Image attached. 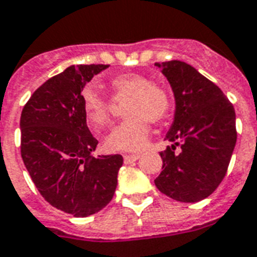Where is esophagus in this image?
Returning <instances> with one entry per match:
<instances>
[{
	"instance_id": "esophagus-1",
	"label": "esophagus",
	"mask_w": 257,
	"mask_h": 257,
	"mask_svg": "<svg viewBox=\"0 0 257 257\" xmlns=\"http://www.w3.org/2000/svg\"><path fill=\"white\" fill-rule=\"evenodd\" d=\"M140 158L138 154H126V156H123V160H124V163L126 164H130V163H134Z\"/></svg>"
}]
</instances>
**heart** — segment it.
<instances>
[{
	"mask_svg": "<svg viewBox=\"0 0 257 257\" xmlns=\"http://www.w3.org/2000/svg\"><path fill=\"white\" fill-rule=\"evenodd\" d=\"M108 86L113 100H126L123 112L126 119L113 127L104 138V148L108 152H138L144 149L150 133V120L165 119L171 108L167 90L150 82L148 77L137 73H124L112 77ZM85 116L92 128L99 131L109 120L111 101L101 97L93 89L82 93Z\"/></svg>",
	"mask_w": 257,
	"mask_h": 257,
	"instance_id": "heart-1",
	"label": "heart"
}]
</instances>
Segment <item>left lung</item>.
Here are the masks:
<instances>
[{
    "instance_id": "8db88e82",
    "label": "left lung",
    "mask_w": 257,
    "mask_h": 257,
    "mask_svg": "<svg viewBox=\"0 0 257 257\" xmlns=\"http://www.w3.org/2000/svg\"><path fill=\"white\" fill-rule=\"evenodd\" d=\"M175 96V119L161 152L163 172L154 184L179 202L195 203L217 190L237 141L236 112L217 85L181 61L156 63ZM176 146L181 153L175 154Z\"/></svg>"
}]
</instances>
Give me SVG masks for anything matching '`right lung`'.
I'll return each mask as SVG.
<instances>
[{
    "label": "right lung",
    "instance_id": "right-lung-1",
    "mask_svg": "<svg viewBox=\"0 0 257 257\" xmlns=\"http://www.w3.org/2000/svg\"><path fill=\"white\" fill-rule=\"evenodd\" d=\"M108 65H71L35 90L20 117L21 157L40 195L82 218L113 198L120 154L93 157L97 140L86 126L82 89Z\"/></svg>",
    "mask_w": 257,
    "mask_h": 257
}]
</instances>
